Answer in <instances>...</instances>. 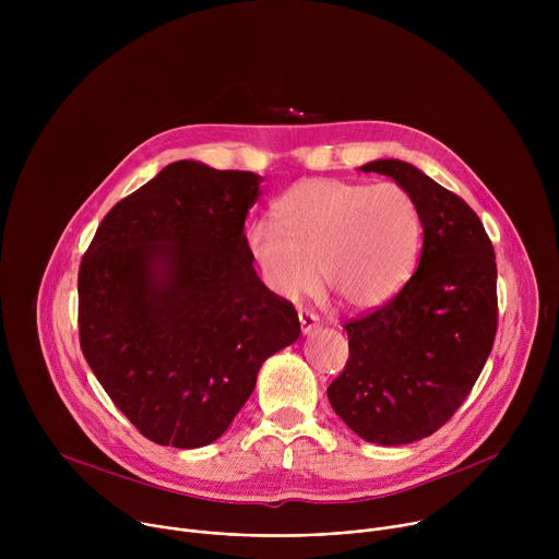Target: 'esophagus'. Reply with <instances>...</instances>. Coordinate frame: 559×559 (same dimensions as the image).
Instances as JSON below:
<instances>
[{"mask_svg":"<svg viewBox=\"0 0 559 559\" xmlns=\"http://www.w3.org/2000/svg\"><path fill=\"white\" fill-rule=\"evenodd\" d=\"M298 321H300V332L305 336H309L318 330V318L311 311H298Z\"/></svg>","mask_w":559,"mask_h":559,"instance_id":"obj_1","label":"esophagus"}]
</instances>
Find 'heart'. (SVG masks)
<instances>
[{
	"label": "heart",
	"instance_id": "obj_1",
	"mask_svg": "<svg viewBox=\"0 0 559 559\" xmlns=\"http://www.w3.org/2000/svg\"><path fill=\"white\" fill-rule=\"evenodd\" d=\"M272 221L246 231L250 259L265 285L296 300L321 285L347 309H373L409 281L420 250V212L393 181L309 179L274 203ZM319 270H314V265Z\"/></svg>",
	"mask_w": 559,
	"mask_h": 559
}]
</instances>
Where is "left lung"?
<instances>
[{
	"label": "left lung",
	"instance_id": "1",
	"mask_svg": "<svg viewBox=\"0 0 559 559\" xmlns=\"http://www.w3.org/2000/svg\"><path fill=\"white\" fill-rule=\"evenodd\" d=\"M360 170L414 197L423 254L401 292L345 325L349 360L328 397L354 433L393 447L438 431L471 393L498 332V267L483 221L457 194L397 158Z\"/></svg>",
	"mask_w": 559,
	"mask_h": 559
}]
</instances>
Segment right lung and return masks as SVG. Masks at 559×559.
<instances>
[{
  "label": "right lung",
  "mask_w": 559,
  "mask_h": 559,
  "mask_svg": "<svg viewBox=\"0 0 559 559\" xmlns=\"http://www.w3.org/2000/svg\"><path fill=\"white\" fill-rule=\"evenodd\" d=\"M261 177L175 162L121 199L79 265V343L147 440L197 449L225 433L261 365L300 334L246 246Z\"/></svg>",
  "instance_id": "add662e5"
}]
</instances>
